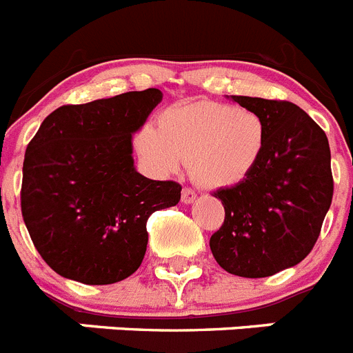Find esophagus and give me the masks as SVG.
I'll list each match as a JSON object with an SVG mask.
<instances>
[{
	"label": "esophagus",
	"instance_id": "obj_1",
	"mask_svg": "<svg viewBox=\"0 0 353 353\" xmlns=\"http://www.w3.org/2000/svg\"><path fill=\"white\" fill-rule=\"evenodd\" d=\"M195 199H196V193L193 192L192 188H183V195H181V200H183L184 204H192Z\"/></svg>",
	"mask_w": 353,
	"mask_h": 353
}]
</instances>
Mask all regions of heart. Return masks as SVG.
I'll use <instances>...</instances> for the list:
<instances>
[{
  "instance_id": "heart-1",
  "label": "heart",
  "mask_w": 353,
  "mask_h": 353,
  "mask_svg": "<svg viewBox=\"0 0 353 353\" xmlns=\"http://www.w3.org/2000/svg\"><path fill=\"white\" fill-rule=\"evenodd\" d=\"M133 145L154 176L179 172L188 158L200 186L227 190L255 172L268 148V126L252 109L216 101L181 103L158 116V130L142 126Z\"/></svg>"
}]
</instances>
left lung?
<instances>
[{"label": "left lung", "mask_w": 353, "mask_h": 353, "mask_svg": "<svg viewBox=\"0 0 353 353\" xmlns=\"http://www.w3.org/2000/svg\"><path fill=\"white\" fill-rule=\"evenodd\" d=\"M232 100L263 117L268 148L244 183L214 193L225 221L209 246L230 274L265 278L297 265L315 246L334 190L331 149L325 132L295 103Z\"/></svg>", "instance_id": "8db88e82"}]
</instances>
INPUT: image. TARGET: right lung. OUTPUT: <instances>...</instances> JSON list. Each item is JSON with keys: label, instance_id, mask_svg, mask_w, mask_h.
<instances>
[{"label": "right lung", "instance_id": "obj_1", "mask_svg": "<svg viewBox=\"0 0 353 353\" xmlns=\"http://www.w3.org/2000/svg\"><path fill=\"white\" fill-rule=\"evenodd\" d=\"M163 98L160 90L63 105L28 144L21 209L31 241L59 276L85 285L128 278L148 248L145 223L172 208L181 184L133 165L132 135Z\"/></svg>", "mask_w": 353, "mask_h": 353}]
</instances>
